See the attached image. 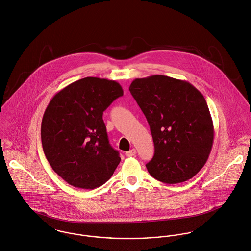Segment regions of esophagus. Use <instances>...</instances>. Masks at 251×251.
Masks as SVG:
<instances>
[{"label":"esophagus","mask_w":251,"mask_h":251,"mask_svg":"<svg viewBox=\"0 0 251 251\" xmlns=\"http://www.w3.org/2000/svg\"><path fill=\"white\" fill-rule=\"evenodd\" d=\"M135 153H136V151H135V149H132V150H130V151H126V155H127L128 157H131V156L135 155Z\"/></svg>","instance_id":"obj_1"}]
</instances>
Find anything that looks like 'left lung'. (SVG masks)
I'll return each mask as SVG.
<instances>
[{
	"label": "left lung",
	"mask_w": 251,
	"mask_h": 251,
	"mask_svg": "<svg viewBox=\"0 0 251 251\" xmlns=\"http://www.w3.org/2000/svg\"><path fill=\"white\" fill-rule=\"evenodd\" d=\"M129 90L154 143L150 175L166 184L192 178L206 164L214 138L204 96L190 82L162 75L135 78Z\"/></svg>",
	"instance_id": "obj_1"
}]
</instances>
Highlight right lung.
<instances>
[{"label":"right lung","instance_id":"obj_1","mask_svg":"<svg viewBox=\"0 0 251 251\" xmlns=\"http://www.w3.org/2000/svg\"><path fill=\"white\" fill-rule=\"evenodd\" d=\"M123 96L115 80L87 76L58 92L42 121V144L52 169L75 188L93 190L113 176L120 162L109 143L103 112Z\"/></svg>","mask_w":251,"mask_h":251}]
</instances>
